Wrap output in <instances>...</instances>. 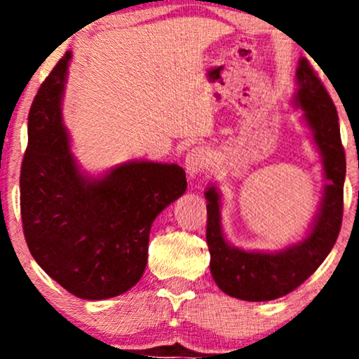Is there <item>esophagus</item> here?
<instances>
[{
  "label": "esophagus",
  "instance_id": "34e87169",
  "mask_svg": "<svg viewBox=\"0 0 359 359\" xmlns=\"http://www.w3.org/2000/svg\"><path fill=\"white\" fill-rule=\"evenodd\" d=\"M209 163V151L203 147H196L189 150L185 156V170L191 177H196L199 172H203Z\"/></svg>",
  "mask_w": 359,
  "mask_h": 359
}]
</instances>
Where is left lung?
Returning <instances> with one entry per match:
<instances>
[{
  "instance_id": "left-lung-1",
  "label": "left lung",
  "mask_w": 359,
  "mask_h": 359,
  "mask_svg": "<svg viewBox=\"0 0 359 359\" xmlns=\"http://www.w3.org/2000/svg\"><path fill=\"white\" fill-rule=\"evenodd\" d=\"M295 77L299 84L295 104L302 109L311 128L327 180L319 212L307 236L275 253L234 248L222 234L219 192L214 185L204 192L208 199L205 240L214 282L224 294L248 302L275 300L302 285L332 250L343 221L346 155L336 106L307 59L299 60Z\"/></svg>"
}]
</instances>
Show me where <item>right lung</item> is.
<instances>
[{
	"instance_id": "1",
	"label": "right lung",
	"mask_w": 359,
	"mask_h": 359,
	"mask_svg": "<svg viewBox=\"0 0 359 359\" xmlns=\"http://www.w3.org/2000/svg\"><path fill=\"white\" fill-rule=\"evenodd\" d=\"M71 52L40 86L28 114L20 172L25 240L48 277L79 299L102 300L137 285L151 222L187 189L177 163L128 162L101 179L82 175L69 150L62 96Z\"/></svg>"
}]
</instances>
